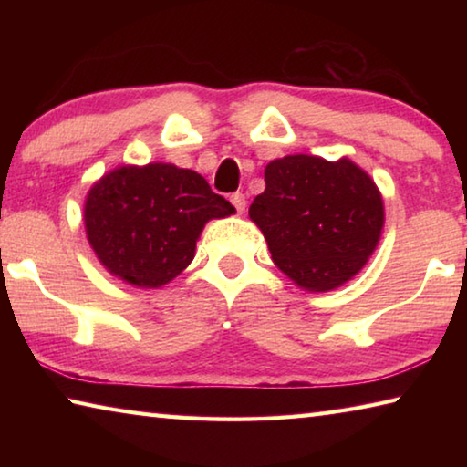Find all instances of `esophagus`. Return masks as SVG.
I'll return each mask as SVG.
<instances>
[{"instance_id": "34e87169", "label": "esophagus", "mask_w": 467, "mask_h": 467, "mask_svg": "<svg viewBox=\"0 0 467 467\" xmlns=\"http://www.w3.org/2000/svg\"><path fill=\"white\" fill-rule=\"evenodd\" d=\"M231 202H233V205L236 208V212H239V214H243L244 208H247V200H244L243 193H233Z\"/></svg>"}]
</instances>
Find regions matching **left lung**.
<instances>
[{
  "label": "left lung",
  "instance_id": "8db88e82",
  "mask_svg": "<svg viewBox=\"0 0 467 467\" xmlns=\"http://www.w3.org/2000/svg\"><path fill=\"white\" fill-rule=\"evenodd\" d=\"M249 218L265 236L278 270L306 292H329L352 280L381 241L383 195L348 156L275 158Z\"/></svg>",
  "mask_w": 467,
  "mask_h": 467
}]
</instances>
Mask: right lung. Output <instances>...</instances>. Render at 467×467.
Segmentation results:
<instances>
[{
  "label": "right lung",
  "instance_id": "add662e5",
  "mask_svg": "<svg viewBox=\"0 0 467 467\" xmlns=\"http://www.w3.org/2000/svg\"><path fill=\"white\" fill-rule=\"evenodd\" d=\"M234 212L192 169L121 164L88 189L84 228L110 275L136 288H161L193 262L203 226Z\"/></svg>",
  "mask_w": 467,
  "mask_h": 467
}]
</instances>
